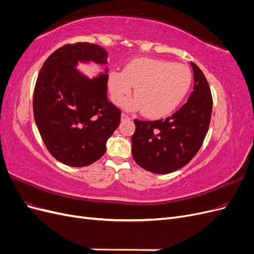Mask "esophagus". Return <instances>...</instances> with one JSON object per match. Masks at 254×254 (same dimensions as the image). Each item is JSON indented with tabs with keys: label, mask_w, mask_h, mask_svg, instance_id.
Here are the masks:
<instances>
[{
	"label": "esophagus",
	"mask_w": 254,
	"mask_h": 254,
	"mask_svg": "<svg viewBox=\"0 0 254 254\" xmlns=\"http://www.w3.org/2000/svg\"><path fill=\"white\" fill-rule=\"evenodd\" d=\"M122 121H129L130 120V118L128 117V115H126L125 113H122Z\"/></svg>",
	"instance_id": "esophagus-1"
}]
</instances>
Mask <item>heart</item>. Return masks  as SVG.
<instances>
[{
  "label": "heart",
  "instance_id": "b5f03b06",
  "mask_svg": "<svg viewBox=\"0 0 254 254\" xmlns=\"http://www.w3.org/2000/svg\"><path fill=\"white\" fill-rule=\"evenodd\" d=\"M191 82L189 67L170 60L139 58L129 63L123 72L112 71L108 77L110 97L114 105L130 111H144L149 119H161L173 113L188 94Z\"/></svg>",
  "mask_w": 254,
  "mask_h": 254
}]
</instances>
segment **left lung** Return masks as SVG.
<instances>
[{"label": "left lung", "mask_w": 254, "mask_h": 254, "mask_svg": "<svg viewBox=\"0 0 254 254\" xmlns=\"http://www.w3.org/2000/svg\"><path fill=\"white\" fill-rule=\"evenodd\" d=\"M194 88L188 102L166 120L134 121L131 152L136 164L155 174H170L186 166L200 149L209 130L212 95L202 71L190 63Z\"/></svg>", "instance_id": "1"}]
</instances>
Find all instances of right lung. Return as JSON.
<instances>
[{
  "instance_id": "right-lung-1",
  "label": "right lung",
  "mask_w": 254,
  "mask_h": 254,
  "mask_svg": "<svg viewBox=\"0 0 254 254\" xmlns=\"http://www.w3.org/2000/svg\"><path fill=\"white\" fill-rule=\"evenodd\" d=\"M108 53L96 44L64 45L45 60L34 92V117L52 156L72 167L101 159L120 125L121 111L107 96L108 66L89 77L79 64L107 65Z\"/></svg>"
}]
</instances>
